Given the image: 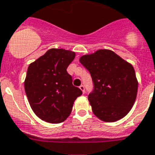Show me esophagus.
Wrapping results in <instances>:
<instances>
[{
  "label": "esophagus",
  "mask_w": 155,
  "mask_h": 155,
  "mask_svg": "<svg viewBox=\"0 0 155 155\" xmlns=\"http://www.w3.org/2000/svg\"><path fill=\"white\" fill-rule=\"evenodd\" d=\"M80 89L82 91H83V93H84L85 92V87H84V85H81L80 87Z\"/></svg>",
  "instance_id": "1"
}]
</instances>
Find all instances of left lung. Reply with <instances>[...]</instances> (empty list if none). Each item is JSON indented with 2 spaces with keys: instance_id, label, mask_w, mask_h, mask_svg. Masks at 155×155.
Here are the masks:
<instances>
[{
  "instance_id": "1",
  "label": "left lung",
  "mask_w": 155,
  "mask_h": 155,
  "mask_svg": "<svg viewBox=\"0 0 155 155\" xmlns=\"http://www.w3.org/2000/svg\"><path fill=\"white\" fill-rule=\"evenodd\" d=\"M80 61L93 80L94 91L88 100L94 114L106 122L124 117L137 95L138 80L133 66L110 49L82 56Z\"/></svg>"
}]
</instances>
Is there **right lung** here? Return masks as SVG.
I'll list each match as a JSON object with an SVG mask.
<instances>
[{
	"label": "right lung",
	"mask_w": 155,
	"mask_h": 155,
	"mask_svg": "<svg viewBox=\"0 0 155 155\" xmlns=\"http://www.w3.org/2000/svg\"><path fill=\"white\" fill-rule=\"evenodd\" d=\"M75 52L50 49L30 64L24 89L31 109L37 117L48 123L64 121L71 114L75 100L83 94L72 85L67 68Z\"/></svg>",
	"instance_id": "obj_1"
}]
</instances>
